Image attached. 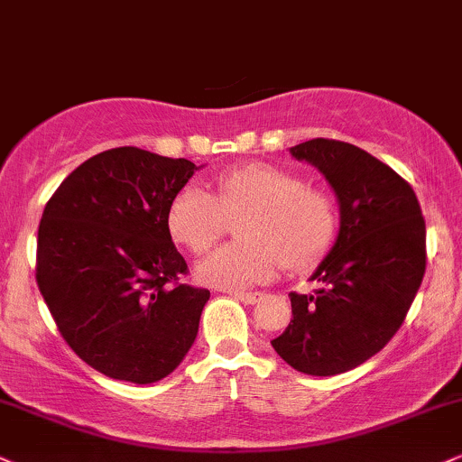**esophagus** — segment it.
I'll return each instance as SVG.
<instances>
[{"instance_id":"1","label":"esophagus","mask_w":462,"mask_h":462,"mask_svg":"<svg viewBox=\"0 0 462 462\" xmlns=\"http://www.w3.org/2000/svg\"><path fill=\"white\" fill-rule=\"evenodd\" d=\"M230 296L232 299L245 302V305H255V302L262 299V296L255 294V291H230Z\"/></svg>"}]
</instances>
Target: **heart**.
I'll list each match as a JSON object with an SVG mask.
<instances>
[{
    "label": "heart",
    "instance_id": "b5f03b06",
    "mask_svg": "<svg viewBox=\"0 0 462 462\" xmlns=\"http://www.w3.org/2000/svg\"><path fill=\"white\" fill-rule=\"evenodd\" d=\"M243 241L219 247L198 268L202 282L227 290L266 283L279 266L302 271L328 251L338 208L328 191L274 163H245L217 174L215 196L191 183L168 208L174 241L204 255L238 219Z\"/></svg>",
    "mask_w": 462,
    "mask_h": 462
}]
</instances>
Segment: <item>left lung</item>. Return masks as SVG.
Instances as JSON below:
<instances>
[{
    "mask_svg": "<svg viewBox=\"0 0 462 462\" xmlns=\"http://www.w3.org/2000/svg\"><path fill=\"white\" fill-rule=\"evenodd\" d=\"M313 163L341 204L335 247L311 282L291 291V322L271 346L307 375L346 373L396 335L426 271V226L411 185L360 147L313 138L290 149Z\"/></svg>",
    "mask_w": 462,
    "mask_h": 462,
    "instance_id": "obj_1",
    "label": "left lung"
}]
</instances>
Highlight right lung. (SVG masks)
Returning a JSON list of instances; mask_svg holds the SVG:
<instances>
[{
    "label": "right lung",
    "mask_w": 462,
    "mask_h": 462,
    "mask_svg": "<svg viewBox=\"0 0 462 462\" xmlns=\"http://www.w3.org/2000/svg\"><path fill=\"white\" fill-rule=\"evenodd\" d=\"M198 171L138 147L93 155L38 227L40 294L74 354L106 377L153 383L179 366L211 291L180 283L168 208Z\"/></svg>",
    "instance_id": "right-lung-1"
}]
</instances>
